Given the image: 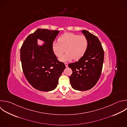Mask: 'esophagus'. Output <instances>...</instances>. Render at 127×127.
Masks as SVG:
<instances>
[{"label":"esophagus","mask_w":127,"mask_h":127,"mask_svg":"<svg viewBox=\"0 0 127 127\" xmlns=\"http://www.w3.org/2000/svg\"><path fill=\"white\" fill-rule=\"evenodd\" d=\"M64 64H65V65L66 67H67V66H68V63H65Z\"/></svg>","instance_id":"1"}]
</instances>
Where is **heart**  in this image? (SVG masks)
<instances>
[{
	"mask_svg": "<svg viewBox=\"0 0 127 127\" xmlns=\"http://www.w3.org/2000/svg\"><path fill=\"white\" fill-rule=\"evenodd\" d=\"M88 47V40L84 35L73 33H66L61 36L58 42L52 44V50L57 57H60L64 52L66 53L61 57L59 60L63 62H69L73 59L78 60L86 53Z\"/></svg>",
	"mask_w": 127,
	"mask_h": 127,
	"instance_id": "heart-1",
	"label": "heart"
}]
</instances>
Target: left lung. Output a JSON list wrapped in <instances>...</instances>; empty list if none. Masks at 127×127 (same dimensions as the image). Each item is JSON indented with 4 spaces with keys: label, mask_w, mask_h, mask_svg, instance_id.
<instances>
[{
    "label": "left lung",
    "mask_w": 127,
    "mask_h": 127,
    "mask_svg": "<svg viewBox=\"0 0 127 127\" xmlns=\"http://www.w3.org/2000/svg\"><path fill=\"white\" fill-rule=\"evenodd\" d=\"M81 32L88 40V47L85 55L78 62L69 64L72 70L69 76L71 87L78 91L92 88L98 82L102 70L104 50L98 38L86 30Z\"/></svg>",
    "instance_id": "left-lung-1"
}]
</instances>
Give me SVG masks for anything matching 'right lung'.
Segmentation results:
<instances>
[{"instance_id": "add662e5", "label": "right lung", "mask_w": 127, "mask_h": 127, "mask_svg": "<svg viewBox=\"0 0 127 127\" xmlns=\"http://www.w3.org/2000/svg\"><path fill=\"white\" fill-rule=\"evenodd\" d=\"M60 31L38 29L30 34L20 49V60L24 75L36 89L50 91L55 89L65 68L52 50V44ZM38 39L45 43L37 45Z\"/></svg>"}]
</instances>
